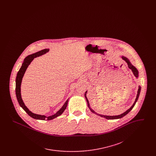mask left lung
<instances>
[{
	"label": "left lung",
	"instance_id": "left-lung-1",
	"mask_svg": "<svg viewBox=\"0 0 156 156\" xmlns=\"http://www.w3.org/2000/svg\"><path fill=\"white\" fill-rule=\"evenodd\" d=\"M122 59H124L125 61H126V62L127 63V65H128V67L132 70V71L133 72V74L134 75V76H136V77H138V71L137 70V69L135 68V67H134L133 66H132V64L129 62V60L127 59V58L126 57H122ZM140 90H141V87L139 86V89H138V91H137V97H136V100H135V102H134L133 105L132 106V107L129 109H128L127 111H126L125 112H124L123 113H122V114H121V115H118V116H105V115H100V114H98L96 112H95L92 109H90V108L89 107V102H88V99L87 98V97H86V94L85 95V98H86V99H87V103H88V107L89 108V109H90V110L91 111V112H92L93 113H95V114H97L98 115H99V116H101V117H104L105 118H106V119H120V118H122V117H123V116H125V115H126L133 108L134 106V105H135V104L136 103V102H137V99H138V98H139V95H140ZM87 93V92H86Z\"/></svg>",
	"mask_w": 156,
	"mask_h": 156
}]
</instances>
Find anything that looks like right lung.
Segmentation results:
<instances>
[{"label":"right lung","mask_w":156,"mask_h":156,"mask_svg":"<svg viewBox=\"0 0 156 156\" xmlns=\"http://www.w3.org/2000/svg\"><path fill=\"white\" fill-rule=\"evenodd\" d=\"M48 51H49V49H44V50H42L40 51H38V52H36L34 54H31L30 55L27 56L24 59V62L22 64V67L20 68L19 71H18L17 76H16V98H17V99L18 101V102L20 105V106L31 118L35 119L43 120H52V119L57 118V116H58L59 115H61L65 111V109H66L68 100L67 99V101L63 105V106L60 109V110H59L55 114L53 115L52 116L46 117L44 115H40L34 114V113H32L28 109V108L25 106L24 102H23L22 99V97H21V94H20V86H21L23 76L24 74V73H25L27 68L30 65V63L33 61V59H34V58L37 57H39V56L44 54L45 53L48 52Z\"/></svg>","instance_id":"obj_1"}]
</instances>
